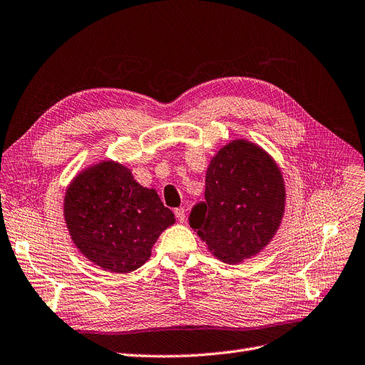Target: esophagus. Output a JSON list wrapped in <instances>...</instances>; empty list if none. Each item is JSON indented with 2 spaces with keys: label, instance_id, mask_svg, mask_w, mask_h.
I'll list each match as a JSON object with an SVG mask.
<instances>
[{
  "label": "esophagus",
  "instance_id": "esophagus-1",
  "mask_svg": "<svg viewBox=\"0 0 365 365\" xmlns=\"http://www.w3.org/2000/svg\"><path fill=\"white\" fill-rule=\"evenodd\" d=\"M175 217L178 219V222L184 223L185 222V210L184 208H177V210H175Z\"/></svg>",
  "mask_w": 365,
  "mask_h": 365
}]
</instances>
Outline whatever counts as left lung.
Instances as JSON below:
<instances>
[{"label":"left lung","mask_w":365,"mask_h":365,"mask_svg":"<svg viewBox=\"0 0 365 365\" xmlns=\"http://www.w3.org/2000/svg\"><path fill=\"white\" fill-rule=\"evenodd\" d=\"M285 187L274 161L254 143L235 140L212 157L205 200L188 223L219 259L237 264L257 255L279 228Z\"/></svg>","instance_id":"left-lung-1"}]
</instances>
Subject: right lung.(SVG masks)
I'll list each match as a JSON object with an SVG mask.
<instances>
[{
    "label": "right lung",
    "mask_w": 365,
    "mask_h": 365,
    "mask_svg": "<svg viewBox=\"0 0 365 365\" xmlns=\"http://www.w3.org/2000/svg\"><path fill=\"white\" fill-rule=\"evenodd\" d=\"M65 220L80 252L96 266L130 273L143 266L158 235L175 223L154 188L118 163L86 169L69 185Z\"/></svg>",
    "instance_id": "right-lung-1"
}]
</instances>
